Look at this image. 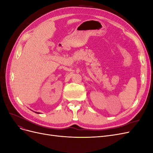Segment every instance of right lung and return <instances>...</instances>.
Segmentation results:
<instances>
[{"label":"right lung","mask_w":153,"mask_h":153,"mask_svg":"<svg viewBox=\"0 0 153 153\" xmlns=\"http://www.w3.org/2000/svg\"><path fill=\"white\" fill-rule=\"evenodd\" d=\"M36 113H37V114H40L39 112H36Z\"/></svg>","instance_id":"1"}]
</instances>
